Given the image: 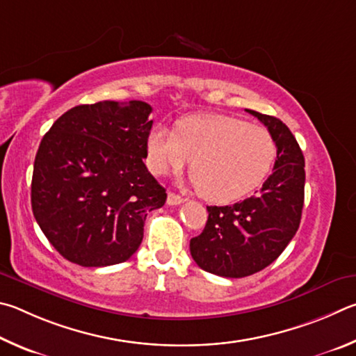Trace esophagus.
I'll return each instance as SVG.
<instances>
[{"mask_svg": "<svg viewBox=\"0 0 356 356\" xmlns=\"http://www.w3.org/2000/svg\"><path fill=\"white\" fill-rule=\"evenodd\" d=\"M181 203H184V198L181 195L175 194V192H168L167 204H170V207H175V204H181Z\"/></svg>", "mask_w": 356, "mask_h": 356, "instance_id": "34e87169", "label": "esophagus"}]
</instances>
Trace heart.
I'll list each match as a JSON object with an SVG mask.
<instances>
[{
  "instance_id": "1",
  "label": "heart",
  "mask_w": 356,
  "mask_h": 356,
  "mask_svg": "<svg viewBox=\"0 0 356 356\" xmlns=\"http://www.w3.org/2000/svg\"><path fill=\"white\" fill-rule=\"evenodd\" d=\"M270 133L232 115H194L178 133L154 124L147 137V164L156 175L179 170L191 161L200 195L211 203L244 198L264 181L275 161Z\"/></svg>"
}]
</instances>
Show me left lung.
Wrapping results in <instances>:
<instances>
[{
	"mask_svg": "<svg viewBox=\"0 0 356 356\" xmlns=\"http://www.w3.org/2000/svg\"><path fill=\"white\" fill-rule=\"evenodd\" d=\"M245 111L275 140L273 172L257 195L229 207H208L204 229L191 239L198 267L225 278L253 275L283 253L300 225L305 198V158L294 134L277 117Z\"/></svg>",
	"mask_w": 356,
	"mask_h": 356,
	"instance_id": "obj_1",
	"label": "left lung"
}]
</instances>
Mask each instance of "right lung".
<instances>
[{
  "mask_svg": "<svg viewBox=\"0 0 356 356\" xmlns=\"http://www.w3.org/2000/svg\"><path fill=\"white\" fill-rule=\"evenodd\" d=\"M152 106L98 102L74 106L43 136L31 207L43 234L70 263L104 267L139 248L148 211L165 189L143 164Z\"/></svg>",
  "mask_w": 356,
  "mask_h": 356,
  "instance_id": "add662e5",
  "label": "right lung"
}]
</instances>
